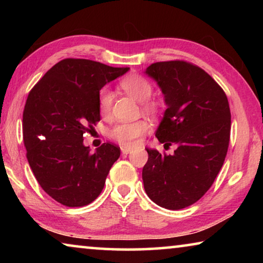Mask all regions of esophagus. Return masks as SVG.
<instances>
[{
	"mask_svg": "<svg viewBox=\"0 0 263 263\" xmlns=\"http://www.w3.org/2000/svg\"><path fill=\"white\" fill-rule=\"evenodd\" d=\"M131 152H132V149H131V148H127V147H122V154L126 155V154L131 153Z\"/></svg>",
	"mask_w": 263,
	"mask_h": 263,
	"instance_id": "esophagus-1",
	"label": "esophagus"
}]
</instances>
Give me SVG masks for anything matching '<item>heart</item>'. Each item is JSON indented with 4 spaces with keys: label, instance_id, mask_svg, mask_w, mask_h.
<instances>
[{
    "label": "heart",
    "instance_id": "heart-1",
    "mask_svg": "<svg viewBox=\"0 0 263 263\" xmlns=\"http://www.w3.org/2000/svg\"><path fill=\"white\" fill-rule=\"evenodd\" d=\"M121 87L124 91L131 95L138 102H141L142 110L148 115L158 112L159 104L155 101H151L153 92V86L147 79L140 75H130L122 80ZM114 94L109 88H103L99 96V105L102 114H108L112 105ZM148 124L146 121H137L132 123H118L111 127L109 136L111 139L119 142L123 146L133 147L138 145V138L147 132Z\"/></svg>",
    "mask_w": 263,
    "mask_h": 263
}]
</instances>
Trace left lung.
Instances as JSON below:
<instances>
[{
    "mask_svg": "<svg viewBox=\"0 0 263 263\" xmlns=\"http://www.w3.org/2000/svg\"><path fill=\"white\" fill-rule=\"evenodd\" d=\"M145 74L158 83L167 105L155 137L177 148L173 155L146 148L144 188L159 206L180 210L210 189L224 163L231 131L229 101L210 75L189 62H155Z\"/></svg>",
    "mask_w": 263,
    "mask_h": 263,
    "instance_id": "1",
    "label": "left lung"
}]
</instances>
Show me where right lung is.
<instances>
[{
	"label": "right lung",
	"mask_w": 263,
	"mask_h": 263,
	"mask_svg": "<svg viewBox=\"0 0 263 263\" xmlns=\"http://www.w3.org/2000/svg\"><path fill=\"white\" fill-rule=\"evenodd\" d=\"M130 68L65 59L31 89L23 111L26 158L43 190L69 208L91 203L121 148L104 142L94 153L83 135L100 122V90Z\"/></svg>",
	"instance_id": "1"
}]
</instances>
